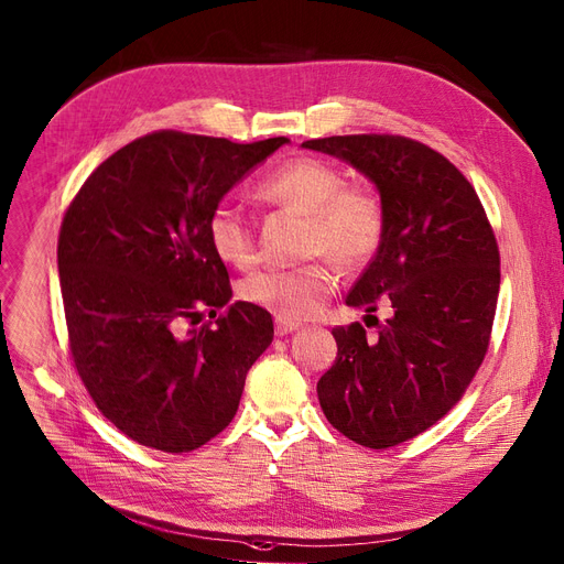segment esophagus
Wrapping results in <instances>:
<instances>
[{"label": "esophagus", "mask_w": 564, "mask_h": 564, "mask_svg": "<svg viewBox=\"0 0 564 564\" xmlns=\"http://www.w3.org/2000/svg\"><path fill=\"white\" fill-rule=\"evenodd\" d=\"M303 323H297V321H289V318H282V316H278L275 318V335L278 337H284V335H291V333H295L297 327H301Z\"/></svg>", "instance_id": "1"}]
</instances>
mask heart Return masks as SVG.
Here are the masks:
<instances>
[{
  "instance_id": "heart-1",
  "label": "heart",
  "mask_w": 564,
  "mask_h": 564,
  "mask_svg": "<svg viewBox=\"0 0 564 564\" xmlns=\"http://www.w3.org/2000/svg\"><path fill=\"white\" fill-rule=\"evenodd\" d=\"M257 197L273 207L305 214V252L316 259L291 269L259 271L241 282V297L282 318L297 321L316 314L339 282L333 253L346 269H359L380 248L384 212L378 195L348 184L346 175L318 156H295L278 165L257 184ZM207 239L216 257L229 267H252L257 248L246 214L220 203L209 212Z\"/></svg>"
}]
</instances>
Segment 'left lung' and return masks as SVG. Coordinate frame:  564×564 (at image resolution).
Segmentation results:
<instances>
[{"label": "left lung", "mask_w": 564, "mask_h": 564, "mask_svg": "<svg viewBox=\"0 0 564 564\" xmlns=\"http://www.w3.org/2000/svg\"><path fill=\"white\" fill-rule=\"evenodd\" d=\"M369 177L384 212L382 243L346 305L376 318L335 327L337 359L316 384L325 419L367 448L435 425L485 359L501 259L474 186L427 145L389 134L305 141ZM388 310L380 324L372 312Z\"/></svg>", "instance_id": "obj_1"}]
</instances>
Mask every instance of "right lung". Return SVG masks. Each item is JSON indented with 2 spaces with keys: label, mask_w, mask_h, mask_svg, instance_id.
Masks as SVG:
<instances>
[{
  "label": "right lung",
  "mask_w": 564,
  "mask_h": 564,
  "mask_svg": "<svg viewBox=\"0 0 564 564\" xmlns=\"http://www.w3.org/2000/svg\"><path fill=\"white\" fill-rule=\"evenodd\" d=\"M284 143L154 131L99 163L65 212L56 257L70 352L97 410L129 440L188 453L235 419L273 318L229 303L207 218ZM205 311L214 326L185 327Z\"/></svg>",
  "instance_id": "obj_1"
}]
</instances>
